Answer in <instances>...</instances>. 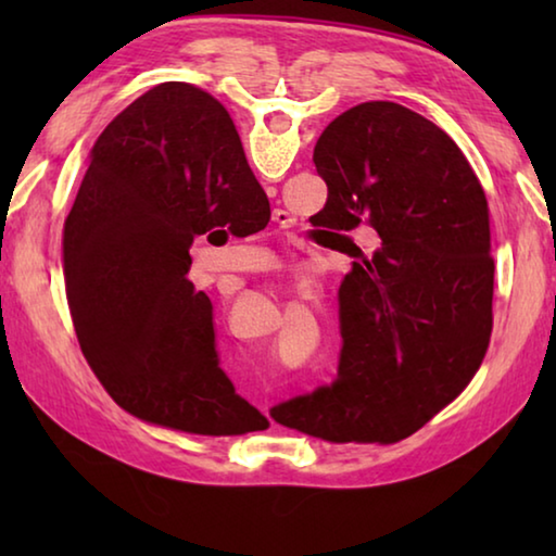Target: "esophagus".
I'll use <instances>...</instances> for the list:
<instances>
[{
	"instance_id": "obj_1",
	"label": "esophagus",
	"mask_w": 556,
	"mask_h": 556,
	"mask_svg": "<svg viewBox=\"0 0 556 556\" xmlns=\"http://www.w3.org/2000/svg\"><path fill=\"white\" fill-rule=\"evenodd\" d=\"M275 220H277L279 225H287V223H291L289 213H287V211H281V208H277V211H275Z\"/></svg>"
}]
</instances>
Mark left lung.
Returning a JSON list of instances; mask_svg holds the SVG:
<instances>
[{
  "instance_id": "obj_1",
  "label": "left lung",
  "mask_w": 556,
  "mask_h": 556,
  "mask_svg": "<svg viewBox=\"0 0 556 556\" xmlns=\"http://www.w3.org/2000/svg\"><path fill=\"white\" fill-rule=\"evenodd\" d=\"M328 186L318 225H368L378 248L338 289L341 361L331 384L279 404L285 425L324 441L407 439L481 368L493 328L488 201L444 129L397 102L338 115L314 147Z\"/></svg>"
}]
</instances>
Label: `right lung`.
<instances>
[{"mask_svg":"<svg viewBox=\"0 0 556 556\" xmlns=\"http://www.w3.org/2000/svg\"><path fill=\"white\" fill-rule=\"evenodd\" d=\"M267 223V193L211 92L162 83L105 127L65 218L63 271L80 351L122 409L208 437L267 427L223 372L211 299L188 279L195 238Z\"/></svg>","mask_w":556,"mask_h":556,"instance_id":"right-lung-1","label":"right lung"}]
</instances>
